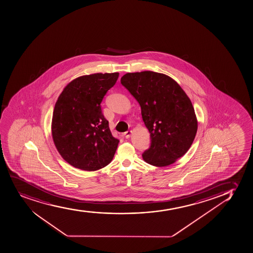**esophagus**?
<instances>
[{"label": "esophagus", "instance_id": "obj_1", "mask_svg": "<svg viewBox=\"0 0 253 253\" xmlns=\"http://www.w3.org/2000/svg\"><path fill=\"white\" fill-rule=\"evenodd\" d=\"M131 134H132V131H127V132H125V133H124V135H125L126 139H129Z\"/></svg>", "mask_w": 253, "mask_h": 253}]
</instances>
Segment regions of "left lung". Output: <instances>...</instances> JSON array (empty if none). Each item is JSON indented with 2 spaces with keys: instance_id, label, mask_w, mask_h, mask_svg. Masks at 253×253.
Listing matches in <instances>:
<instances>
[{
  "instance_id": "1",
  "label": "left lung",
  "mask_w": 253,
  "mask_h": 253,
  "mask_svg": "<svg viewBox=\"0 0 253 253\" xmlns=\"http://www.w3.org/2000/svg\"><path fill=\"white\" fill-rule=\"evenodd\" d=\"M121 84L138 101L151 144L142 155L157 167L174 163L190 149L197 132V119L190 98L176 82L152 71L128 73Z\"/></svg>"
}]
</instances>
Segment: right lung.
<instances>
[{"instance_id":"obj_1","label":"right lung","mask_w":253,"mask_h":253,"mask_svg":"<svg viewBox=\"0 0 253 253\" xmlns=\"http://www.w3.org/2000/svg\"><path fill=\"white\" fill-rule=\"evenodd\" d=\"M118 78L119 73L79 77L57 98L52 139L63 160L75 168L94 171L114 158L120 140L112 135L100 104Z\"/></svg>"}]
</instances>
